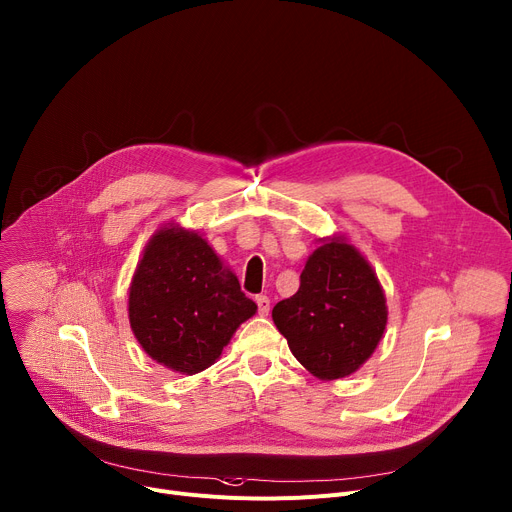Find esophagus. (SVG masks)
Listing matches in <instances>:
<instances>
[{
    "label": "esophagus",
    "instance_id": "esophagus-1",
    "mask_svg": "<svg viewBox=\"0 0 512 512\" xmlns=\"http://www.w3.org/2000/svg\"><path fill=\"white\" fill-rule=\"evenodd\" d=\"M257 306H259V314L267 316L269 308H271V302H269L267 296H257Z\"/></svg>",
    "mask_w": 512,
    "mask_h": 512
}]
</instances>
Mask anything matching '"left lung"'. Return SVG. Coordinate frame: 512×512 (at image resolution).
Instances as JSON below:
<instances>
[{
	"label": "left lung",
	"mask_w": 512,
	"mask_h": 512,
	"mask_svg": "<svg viewBox=\"0 0 512 512\" xmlns=\"http://www.w3.org/2000/svg\"><path fill=\"white\" fill-rule=\"evenodd\" d=\"M300 288L271 318L294 357L318 380L347 378L374 355L386 324V294L371 263L345 235L316 239Z\"/></svg>",
	"instance_id": "1"
}]
</instances>
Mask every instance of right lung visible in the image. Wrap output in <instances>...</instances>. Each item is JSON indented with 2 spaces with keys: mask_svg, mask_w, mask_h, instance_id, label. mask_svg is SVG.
I'll return each instance as SVG.
<instances>
[{
  "mask_svg": "<svg viewBox=\"0 0 512 512\" xmlns=\"http://www.w3.org/2000/svg\"><path fill=\"white\" fill-rule=\"evenodd\" d=\"M257 304L198 230H155L128 288L130 329L159 365L194 376L216 363Z\"/></svg>",
  "mask_w": 512,
  "mask_h": 512,
  "instance_id": "1",
  "label": "right lung"
}]
</instances>
